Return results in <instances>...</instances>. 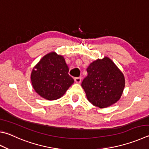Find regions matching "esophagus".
Returning <instances> with one entry per match:
<instances>
[{
  "label": "esophagus",
  "mask_w": 149,
  "mask_h": 149,
  "mask_svg": "<svg viewBox=\"0 0 149 149\" xmlns=\"http://www.w3.org/2000/svg\"><path fill=\"white\" fill-rule=\"evenodd\" d=\"M74 80H75V81L77 83H81V77H75V79H74Z\"/></svg>",
  "instance_id": "esophagus-1"
}]
</instances>
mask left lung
Returning a JSON list of instances; mask_svg holds the SVG:
<instances>
[{
  "label": "left lung",
  "mask_w": 149,
  "mask_h": 149,
  "mask_svg": "<svg viewBox=\"0 0 149 149\" xmlns=\"http://www.w3.org/2000/svg\"><path fill=\"white\" fill-rule=\"evenodd\" d=\"M81 86L88 100L100 108L110 106L122 96L125 86L124 75L108 57L98 59L86 69Z\"/></svg>",
  "instance_id": "left-lung-1"
}]
</instances>
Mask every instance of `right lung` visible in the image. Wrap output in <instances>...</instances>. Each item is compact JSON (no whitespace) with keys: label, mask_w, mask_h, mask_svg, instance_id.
I'll return each mask as SVG.
<instances>
[{"label":"right lung","mask_w":149,"mask_h":149,"mask_svg":"<svg viewBox=\"0 0 149 149\" xmlns=\"http://www.w3.org/2000/svg\"><path fill=\"white\" fill-rule=\"evenodd\" d=\"M63 56L51 52L45 55L32 70L31 82L35 91L48 100L60 98L74 83Z\"/></svg>","instance_id":"right-lung-1"}]
</instances>
